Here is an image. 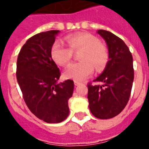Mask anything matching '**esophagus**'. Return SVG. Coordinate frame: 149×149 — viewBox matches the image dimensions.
<instances>
[{"mask_svg": "<svg viewBox=\"0 0 149 149\" xmlns=\"http://www.w3.org/2000/svg\"><path fill=\"white\" fill-rule=\"evenodd\" d=\"M79 84H82V83H80V82H78V81H74V85L75 86H78V85Z\"/></svg>", "mask_w": 149, "mask_h": 149, "instance_id": "1", "label": "esophagus"}]
</instances>
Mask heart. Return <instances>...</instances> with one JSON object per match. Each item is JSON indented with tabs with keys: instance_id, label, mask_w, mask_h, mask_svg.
<instances>
[{
	"instance_id": "1",
	"label": "heart",
	"mask_w": 149,
	"mask_h": 149,
	"mask_svg": "<svg viewBox=\"0 0 149 149\" xmlns=\"http://www.w3.org/2000/svg\"><path fill=\"white\" fill-rule=\"evenodd\" d=\"M67 46L61 41H56L51 48V57L57 65L66 66L71 61L73 53H79V62L70 65L64 75L67 79L81 81L91 75L96 67L97 71L104 68L109 59L106 47L98 39L88 32L70 35L65 37Z\"/></svg>"
}]
</instances>
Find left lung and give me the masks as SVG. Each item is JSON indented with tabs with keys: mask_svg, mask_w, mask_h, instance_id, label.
<instances>
[{
	"mask_svg": "<svg viewBox=\"0 0 149 149\" xmlns=\"http://www.w3.org/2000/svg\"><path fill=\"white\" fill-rule=\"evenodd\" d=\"M109 49V61L103 73L95 79L102 85L88 84L89 109L100 119L119 114L127 104L134 80L133 58L127 45L110 31L99 30Z\"/></svg>",
	"mask_w": 149,
	"mask_h": 149,
	"instance_id": "8db88e82",
	"label": "left lung"
}]
</instances>
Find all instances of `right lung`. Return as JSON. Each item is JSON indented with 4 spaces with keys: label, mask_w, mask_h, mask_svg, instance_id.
I'll return each mask as SVG.
<instances>
[{
    "label": "right lung",
    "mask_w": 149,
    "mask_h": 149,
    "mask_svg": "<svg viewBox=\"0 0 149 149\" xmlns=\"http://www.w3.org/2000/svg\"><path fill=\"white\" fill-rule=\"evenodd\" d=\"M59 31L40 32L28 39L17 60L16 77L26 104L38 118L57 123L69 115V99L74 81L58 84L61 71L51 57V48Z\"/></svg>",
    "instance_id": "1"
}]
</instances>
